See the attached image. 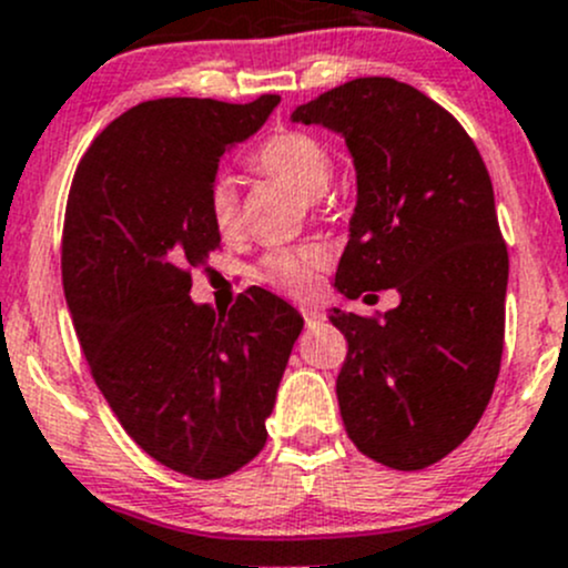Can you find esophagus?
Instances as JSON below:
<instances>
[{
    "label": "esophagus",
    "mask_w": 568,
    "mask_h": 568,
    "mask_svg": "<svg viewBox=\"0 0 568 568\" xmlns=\"http://www.w3.org/2000/svg\"><path fill=\"white\" fill-rule=\"evenodd\" d=\"M302 318H305L307 326H316L324 321V313L316 311V307H302Z\"/></svg>",
    "instance_id": "34e87169"
}]
</instances>
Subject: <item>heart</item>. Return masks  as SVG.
Here are the masks:
<instances>
[{
	"instance_id": "1",
	"label": "heart",
	"mask_w": 568,
	"mask_h": 568,
	"mask_svg": "<svg viewBox=\"0 0 568 568\" xmlns=\"http://www.w3.org/2000/svg\"><path fill=\"white\" fill-rule=\"evenodd\" d=\"M250 168L255 173L277 178L305 197H318L332 181V151L311 131L283 129L266 136L252 151ZM205 214L220 236H233L239 227V194L227 178H214L205 189ZM326 263V252L316 244L277 247L261 257L257 280L274 291L302 296L316 285V272Z\"/></svg>"
}]
</instances>
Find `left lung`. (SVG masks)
<instances>
[{"mask_svg": "<svg viewBox=\"0 0 568 568\" xmlns=\"http://www.w3.org/2000/svg\"><path fill=\"white\" fill-rule=\"evenodd\" d=\"M291 120L343 134L357 170L337 291L400 294L387 313L329 316L348 343L343 426L368 459L423 469L469 437L500 374L508 250L491 178L459 120L390 77L352 79Z\"/></svg>", "mask_w": 568, "mask_h": 568, "instance_id": "left-lung-1", "label": "left lung"}]
</instances>
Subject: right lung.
I'll return each mask as SVG.
<instances>
[{
    "instance_id": "obj_1",
    "label": "right lung",
    "mask_w": 568,
    "mask_h": 568,
    "mask_svg": "<svg viewBox=\"0 0 568 568\" xmlns=\"http://www.w3.org/2000/svg\"><path fill=\"white\" fill-rule=\"evenodd\" d=\"M277 104L131 106L95 136L68 192L62 288L90 374L125 434L189 478H225L261 454L305 324L255 285L227 316L189 300L192 268L220 247L205 189Z\"/></svg>"
}]
</instances>
